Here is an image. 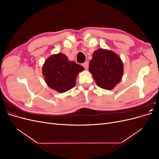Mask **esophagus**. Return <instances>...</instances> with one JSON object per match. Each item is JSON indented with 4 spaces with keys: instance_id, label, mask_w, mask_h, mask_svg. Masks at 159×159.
<instances>
[{
    "instance_id": "34e87169",
    "label": "esophagus",
    "mask_w": 159,
    "mask_h": 159,
    "mask_svg": "<svg viewBox=\"0 0 159 159\" xmlns=\"http://www.w3.org/2000/svg\"><path fill=\"white\" fill-rule=\"evenodd\" d=\"M82 66L84 67V68H85V70H88V68H89V63H88V61H85V63H84V64H82Z\"/></svg>"
}]
</instances>
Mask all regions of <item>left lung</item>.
I'll use <instances>...</instances> for the list:
<instances>
[{
	"label": "left lung",
	"instance_id": "left-lung-1",
	"mask_svg": "<svg viewBox=\"0 0 159 159\" xmlns=\"http://www.w3.org/2000/svg\"><path fill=\"white\" fill-rule=\"evenodd\" d=\"M123 68L121 57L116 53L101 48L93 52L89 71L99 87L110 90L121 81Z\"/></svg>",
	"mask_w": 159,
	"mask_h": 159
}]
</instances>
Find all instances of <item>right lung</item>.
<instances>
[{
    "label": "right lung",
    "mask_w": 159,
    "mask_h": 159,
    "mask_svg": "<svg viewBox=\"0 0 159 159\" xmlns=\"http://www.w3.org/2000/svg\"><path fill=\"white\" fill-rule=\"evenodd\" d=\"M84 67L70 61L64 54H53L42 66V75L49 87L59 93H64L75 85V80Z\"/></svg>",
    "instance_id": "1"
}]
</instances>
